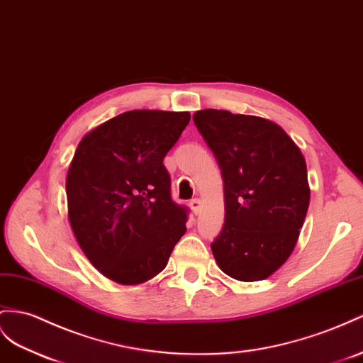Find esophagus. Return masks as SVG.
I'll return each mask as SVG.
<instances>
[{
	"label": "esophagus",
	"mask_w": 363,
	"mask_h": 363,
	"mask_svg": "<svg viewBox=\"0 0 363 363\" xmlns=\"http://www.w3.org/2000/svg\"><path fill=\"white\" fill-rule=\"evenodd\" d=\"M190 207H191V210H193V213L194 215H199V211H201V199H198V198H194V199H191L190 201Z\"/></svg>",
	"instance_id": "34e87169"
}]
</instances>
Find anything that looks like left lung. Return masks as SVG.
Listing matches in <instances>:
<instances>
[{
    "label": "left lung",
    "instance_id": "obj_1",
    "mask_svg": "<svg viewBox=\"0 0 363 363\" xmlns=\"http://www.w3.org/2000/svg\"><path fill=\"white\" fill-rule=\"evenodd\" d=\"M224 179L225 222L211 252L238 281L273 274L291 255L310 203L303 156L272 121L199 110L193 115Z\"/></svg>",
    "mask_w": 363,
    "mask_h": 363
}]
</instances>
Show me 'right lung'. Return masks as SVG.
<instances>
[{
  "label": "right lung",
  "mask_w": 363,
  "mask_h": 363,
  "mask_svg": "<svg viewBox=\"0 0 363 363\" xmlns=\"http://www.w3.org/2000/svg\"><path fill=\"white\" fill-rule=\"evenodd\" d=\"M189 111L132 110L82 138L69 167V220L93 267L118 284L161 273L185 233L189 208L172 199L165 155Z\"/></svg>",
  "instance_id": "obj_1"
}]
</instances>
